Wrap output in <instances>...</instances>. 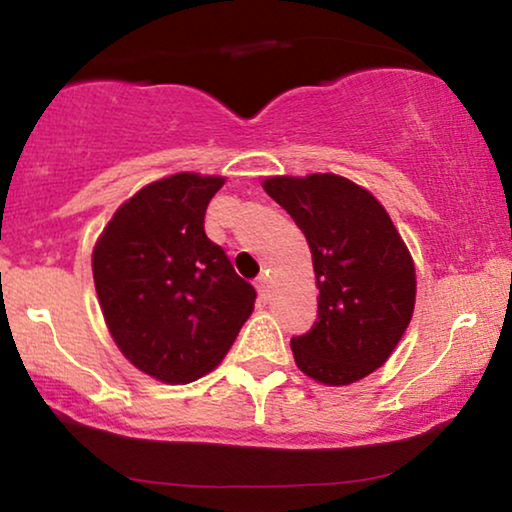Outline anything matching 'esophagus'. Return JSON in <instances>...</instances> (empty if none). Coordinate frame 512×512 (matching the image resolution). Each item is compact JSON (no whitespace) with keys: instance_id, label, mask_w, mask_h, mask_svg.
<instances>
[{"instance_id":"obj_1","label":"esophagus","mask_w":512,"mask_h":512,"mask_svg":"<svg viewBox=\"0 0 512 512\" xmlns=\"http://www.w3.org/2000/svg\"><path fill=\"white\" fill-rule=\"evenodd\" d=\"M256 291H258V298H261L263 300V303H265V300H268L270 298V282H268V277H265V275H261V277H256Z\"/></svg>"}]
</instances>
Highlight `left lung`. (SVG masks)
<instances>
[{
  "label": "left lung",
  "mask_w": 512,
  "mask_h": 512,
  "mask_svg": "<svg viewBox=\"0 0 512 512\" xmlns=\"http://www.w3.org/2000/svg\"><path fill=\"white\" fill-rule=\"evenodd\" d=\"M265 193L303 230L319 312L291 338L293 359L328 387L373 373L394 352L415 310V263L387 209L338 174L270 177Z\"/></svg>",
  "instance_id": "1"
}]
</instances>
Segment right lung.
<instances>
[{"label": "right lung", "mask_w": 512, "mask_h": 512, "mask_svg": "<svg viewBox=\"0 0 512 512\" xmlns=\"http://www.w3.org/2000/svg\"><path fill=\"white\" fill-rule=\"evenodd\" d=\"M223 177L193 172L153 181L111 216L93 251L109 333L125 359L167 384L219 366L254 310V286L205 235Z\"/></svg>", "instance_id": "add662e5"}]
</instances>
